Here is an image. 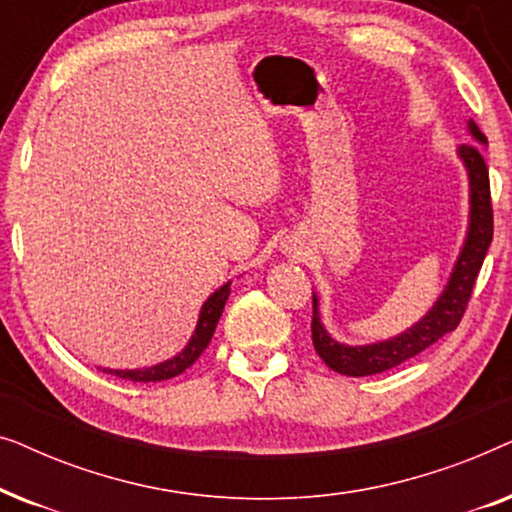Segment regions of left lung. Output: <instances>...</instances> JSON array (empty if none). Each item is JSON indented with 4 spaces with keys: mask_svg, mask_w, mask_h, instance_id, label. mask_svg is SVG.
Instances as JSON below:
<instances>
[{
    "mask_svg": "<svg viewBox=\"0 0 512 512\" xmlns=\"http://www.w3.org/2000/svg\"><path fill=\"white\" fill-rule=\"evenodd\" d=\"M468 130H471L475 142L487 144V137L482 135L480 128L473 121H468ZM478 144L459 146V156L464 160L468 170V184H471V219H468L466 242L459 251L457 263H454L450 282H447L445 291L440 293L436 305L424 314V319H419L415 326L391 340L375 342V345L349 347L340 345L338 340H333L331 335L326 333V328L319 319L317 296H312L314 349H317L321 361H324L331 370H335V373L349 377L384 373V370L401 366L403 361L424 352L426 347H431L433 342H438L445 333H452L454 328L459 326L494 235L489 172Z\"/></svg>",
    "mask_w": 512,
    "mask_h": 512,
    "instance_id": "left-lung-1",
    "label": "left lung"
}]
</instances>
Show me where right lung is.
<instances>
[{"label":"right lung","mask_w":512,"mask_h":512,"mask_svg":"<svg viewBox=\"0 0 512 512\" xmlns=\"http://www.w3.org/2000/svg\"><path fill=\"white\" fill-rule=\"evenodd\" d=\"M228 296H230V282L223 284L219 291H214L212 296L207 298V303L202 305V310H200V319H198V326H195L191 342H188V345L184 347V352H179L174 359H167L163 363H158V366L139 368V370H107L104 368V373L118 375V377H123V380H132V382H163V380H170V377L181 375L186 368H191L193 363L198 361V356L207 349L209 340H212V335L216 331V324H219V317H221L223 305H226Z\"/></svg>","instance_id":"add662e5"}]
</instances>
